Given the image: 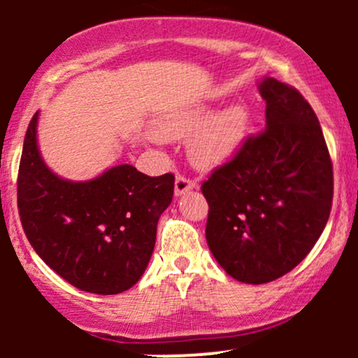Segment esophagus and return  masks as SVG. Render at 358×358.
Returning <instances> with one entry per match:
<instances>
[{
  "label": "esophagus",
  "instance_id": "obj_1",
  "mask_svg": "<svg viewBox=\"0 0 358 358\" xmlns=\"http://www.w3.org/2000/svg\"><path fill=\"white\" fill-rule=\"evenodd\" d=\"M193 188H195V182H192V180L187 178V176L178 175L175 178V195L176 196H182L187 192L193 190Z\"/></svg>",
  "mask_w": 358,
  "mask_h": 358
}]
</instances>
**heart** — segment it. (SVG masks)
Wrapping results in <instances>:
<instances>
[{"label":"heart","mask_w":358,"mask_h":358,"mask_svg":"<svg viewBox=\"0 0 358 358\" xmlns=\"http://www.w3.org/2000/svg\"><path fill=\"white\" fill-rule=\"evenodd\" d=\"M249 110L231 104L212 113L207 106L185 110L162 126L168 139L188 138V156L202 170L224 165L239 151L249 129Z\"/></svg>","instance_id":"1"}]
</instances>
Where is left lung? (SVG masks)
I'll return each instance as SVG.
<instances>
[{"mask_svg":"<svg viewBox=\"0 0 358 358\" xmlns=\"http://www.w3.org/2000/svg\"><path fill=\"white\" fill-rule=\"evenodd\" d=\"M257 89L266 129L202 185L210 252L229 276L248 285L296 268L322 236L334 199V168L315 110L273 77Z\"/></svg>","mask_w":358,"mask_h":358,"instance_id":"1","label":"left lung"}]
</instances>
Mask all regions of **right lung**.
Instances as JSON below:
<instances>
[{"label": "right lung", "instance_id": "obj_1", "mask_svg": "<svg viewBox=\"0 0 358 358\" xmlns=\"http://www.w3.org/2000/svg\"><path fill=\"white\" fill-rule=\"evenodd\" d=\"M36 126L38 113L27 129L18 171L20 219L31 248L82 291L129 289L148 268L175 176H148L133 165H117L87 182L65 180L45 165Z\"/></svg>", "mask_w": 358, "mask_h": 358}]
</instances>
